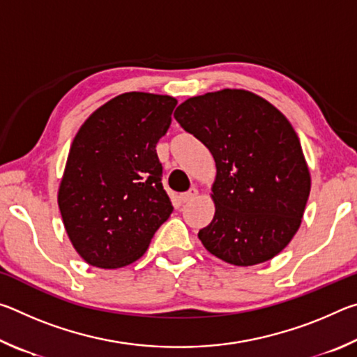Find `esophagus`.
I'll return each mask as SVG.
<instances>
[{
    "instance_id": "obj_1",
    "label": "esophagus",
    "mask_w": 357,
    "mask_h": 357,
    "mask_svg": "<svg viewBox=\"0 0 357 357\" xmlns=\"http://www.w3.org/2000/svg\"><path fill=\"white\" fill-rule=\"evenodd\" d=\"M198 195V190L195 189V187H193V189H190V190H187V192H184V193H181V202L183 203H189V202H192L193 198H195Z\"/></svg>"
}]
</instances>
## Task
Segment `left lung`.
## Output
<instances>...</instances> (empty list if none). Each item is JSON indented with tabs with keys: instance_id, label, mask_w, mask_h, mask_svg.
Segmentation results:
<instances>
[{
	"instance_id": "1",
	"label": "left lung",
	"mask_w": 357,
	"mask_h": 357,
	"mask_svg": "<svg viewBox=\"0 0 357 357\" xmlns=\"http://www.w3.org/2000/svg\"><path fill=\"white\" fill-rule=\"evenodd\" d=\"M174 118L215 160V214L198 231L203 245L234 266L274 258L298 231L310 193L309 167L293 126L273 104L244 89L187 99Z\"/></svg>"
}]
</instances>
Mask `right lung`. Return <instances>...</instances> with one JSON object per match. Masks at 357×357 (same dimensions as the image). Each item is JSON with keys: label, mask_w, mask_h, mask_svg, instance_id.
I'll list each match as a JSON object with an SVG mask.
<instances>
[{"label": "right lung", "mask_w": 357, "mask_h": 357, "mask_svg": "<svg viewBox=\"0 0 357 357\" xmlns=\"http://www.w3.org/2000/svg\"><path fill=\"white\" fill-rule=\"evenodd\" d=\"M176 104L170 96L124 93L77 132L58 206L72 245L88 264L116 269L134 263L173 213L155 144Z\"/></svg>", "instance_id": "1"}]
</instances>
